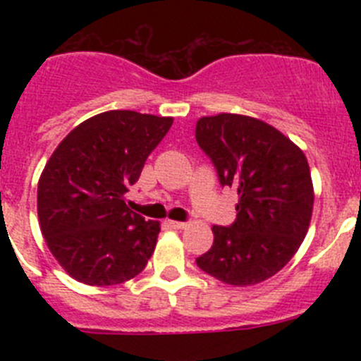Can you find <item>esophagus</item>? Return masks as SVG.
I'll return each mask as SVG.
<instances>
[{
    "instance_id": "34e87169",
    "label": "esophagus",
    "mask_w": 361,
    "mask_h": 361,
    "mask_svg": "<svg viewBox=\"0 0 361 361\" xmlns=\"http://www.w3.org/2000/svg\"><path fill=\"white\" fill-rule=\"evenodd\" d=\"M167 225H169L171 228H176V231H181V228H185L187 227V224H185V221H167Z\"/></svg>"
}]
</instances>
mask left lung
I'll list each match as a JSON object with an SVG mask.
<instances>
[{"mask_svg": "<svg viewBox=\"0 0 361 361\" xmlns=\"http://www.w3.org/2000/svg\"><path fill=\"white\" fill-rule=\"evenodd\" d=\"M195 140L221 187L238 192L234 224L214 225L199 269L227 285H257L281 271L304 241L312 214L305 155L278 129L251 116H202Z\"/></svg>", "mask_w": 361, "mask_h": 361, "instance_id": "obj_1", "label": "left lung"}]
</instances>
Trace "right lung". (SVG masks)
<instances>
[{"mask_svg": "<svg viewBox=\"0 0 361 361\" xmlns=\"http://www.w3.org/2000/svg\"><path fill=\"white\" fill-rule=\"evenodd\" d=\"M171 126L169 116L104 111L75 127L47 162L38 181L39 227L76 281L118 285L147 267L160 227L129 209L123 195Z\"/></svg>", "mask_w": 361, "mask_h": 361, "instance_id": "obj_1", "label": "right lung"}]
</instances>
